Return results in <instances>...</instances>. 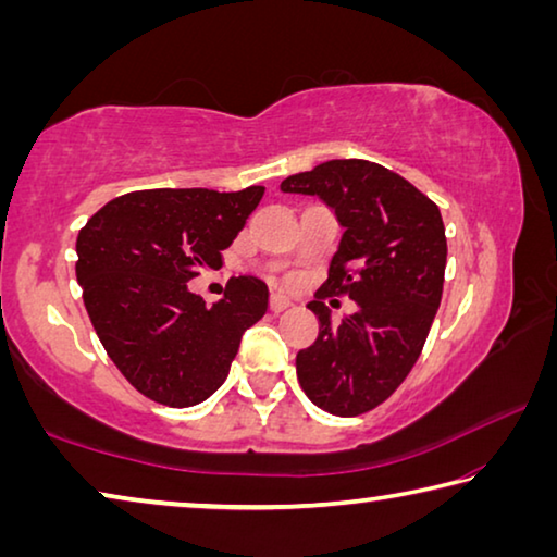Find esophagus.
<instances>
[{"label": "esophagus", "instance_id": "34e87169", "mask_svg": "<svg viewBox=\"0 0 557 557\" xmlns=\"http://www.w3.org/2000/svg\"><path fill=\"white\" fill-rule=\"evenodd\" d=\"M292 307V301L285 297V295H272V299H270V309L272 312H285V309H289Z\"/></svg>", "mask_w": 557, "mask_h": 557}]
</instances>
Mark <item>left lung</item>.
Wrapping results in <instances>:
<instances>
[{"label": "left lung", "mask_w": 557, "mask_h": 557, "mask_svg": "<svg viewBox=\"0 0 557 557\" xmlns=\"http://www.w3.org/2000/svg\"><path fill=\"white\" fill-rule=\"evenodd\" d=\"M280 188L319 196L344 228L326 282L307 305L319 336L297 354L299 385L338 418L369 412L412 371L440 309L447 265L440 209L366 159H332L287 176ZM334 294H348L359 312L332 323L323 297Z\"/></svg>", "instance_id": "1"}]
</instances>
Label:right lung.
Instances as JSON below:
<instances>
[{"label": "right lung", "mask_w": 557, "mask_h": 557, "mask_svg": "<svg viewBox=\"0 0 557 557\" xmlns=\"http://www.w3.org/2000/svg\"><path fill=\"white\" fill-rule=\"evenodd\" d=\"M265 186L243 191L154 188L117 196L75 240V277L100 344L120 373L169 408L203 403L228 379L240 338L268 312V285L231 277L206 305L188 289L219 270L221 250L256 211Z\"/></svg>", "instance_id": "right-lung-1"}]
</instances>
